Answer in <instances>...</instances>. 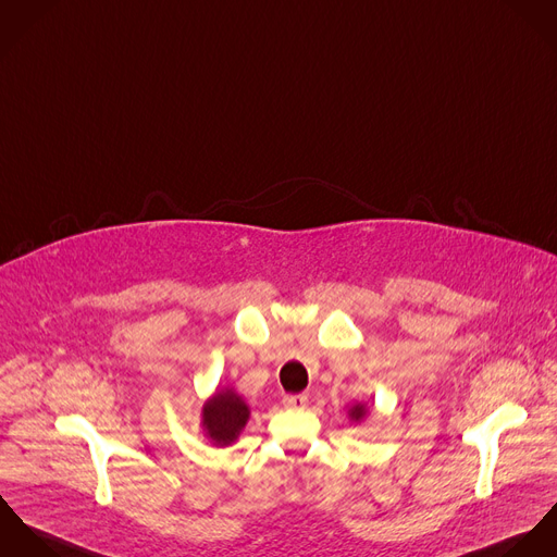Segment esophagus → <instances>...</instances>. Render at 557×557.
<instances>
[{
  "label": "esophagus",
  "mask_w": 557,
  "mask_h": 557,
  "mask_svg": "<svg viewBox=\"0 0 557 557\" xmlns=\"http://www.w3.org/2000/svg\"><path fill=\"white\" fill-rule=\"evenodd\" d=\"M284 406L290 410H304L308 406V397L306 395H286Z\"/></svg>",
  "instance_id": "34e87169"
}]
</instances>
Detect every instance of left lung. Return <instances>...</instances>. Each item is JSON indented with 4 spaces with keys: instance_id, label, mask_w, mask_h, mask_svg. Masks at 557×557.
<instances>
[{
    "instance_id": "8db88e82",
    "label": "left lung",
    "mask_w": 557,
    "mask_h": 557,
    "mask_svg": "<svg viewBox=\"0 0 557 557\" xmlns=\"http://www.w3.org/2000/svg\"><path fill=\"white\" fill-rule=\"evenodd\" d=\"M368 412H370L368 404H363V401H357V404H352V408L348 410V419H350L352 423H361V421H366Z\"/></svg>"
}]
</instances>
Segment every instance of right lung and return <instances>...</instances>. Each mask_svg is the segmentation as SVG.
<instances>
[{"mask_svg":"<svg viewBox=\"0 0 557 557\" xmlns=\"http://www.w3.org/2000/svg\"><path fill=\"white\" fill-rule=\"evenodd\" d=\"M249 414L248 401L233 386L215 388L200 410L202 433L213 446H231L246 430Z\"/></svg>","mask_w":557,"mask_h":557,"instance_id":"1","label":"right lung"}]
</instances>
